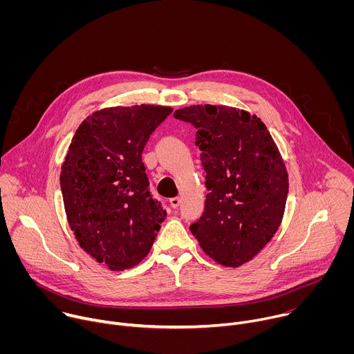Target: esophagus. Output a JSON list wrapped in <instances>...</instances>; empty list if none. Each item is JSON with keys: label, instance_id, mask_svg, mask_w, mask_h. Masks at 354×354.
Here are the masks:
<instances>
[{"label": "esophagus", "instance_id": "obj_1", "mask_svg": "<svg viewBox=\"0 0 354 354\" xmlns=\"http://www.w3.org/2000/svg\"><path fill=\"white\" fill-rule=\"evenodd\" d=\"M169 205H171V207H172V209L179 207V205H180V198H179V197H174V198H171V200H169Z\"/></svg>", "mask_w": 354, "mask_h": 354}]
</instances>
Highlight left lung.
<instances>
[{
  "label": "left lung",
  "instance_id": "1",
  "mask_svg": "<svg viewBox=\"0 0 354 354\" xmlns=\"http://www.w3.org/2000/svg\"><path fill=\"white\" fill-rule=\"evenodd\" d=\"M196 127L206 172L205 213L190 225L205 254L227 268L254 259L277 232L288 174L268 127L257 115L225 105L178 109Z\"/></svg>",
  "mask_w": 354,
  "mask_h": 354
}]
</instances>
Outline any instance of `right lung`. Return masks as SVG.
I'll return each instance as SVG.
<instances>
[{
	"instance_id": "add662e5",
	"label": "right lung",
	"mask_w": 354,
	"mask_h": 354,
	"mask_svg": "<svg viewBox=\"0 0 354 354\" xmlns=\"http://www.w3.org/2000/svg\"><path fill=\"white\" fill-rule=\"evenodd\" d=\"M171 112L154 105L96 111L68 147L60 186L70 228L86 254L111 270L138 265L167 217L149 194L141 154Z\"/></svg>"
}]
</instances>
